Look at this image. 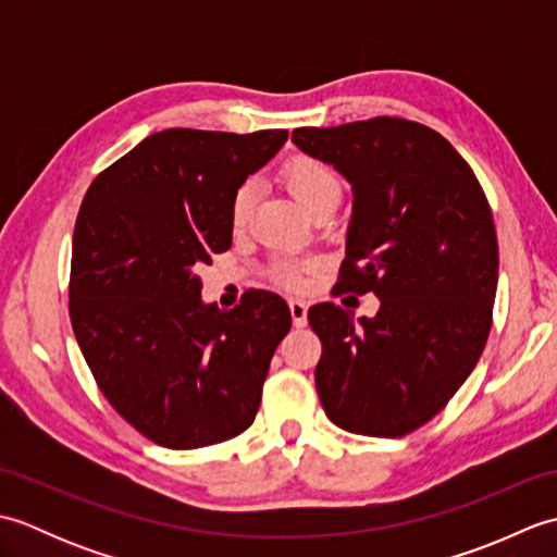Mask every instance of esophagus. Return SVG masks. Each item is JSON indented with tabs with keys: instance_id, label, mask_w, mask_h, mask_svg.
<instances>
[{
	"instance_id": "34e87169",
	"label": "esophagus",
	"mask_w": 557,
	"mask_h": 557,
	"mask_svg": "<svg viewBox=\"0 0 557 557\" xmlns=\"http://www.w3.org/2000/svg\"><path fill=\"white\" fill-rule=\"evenodd\" d=\"M306 311H309V306H306L301 299H289V313L297 327L306 325Z\"/></svg>"
}]
</instances>
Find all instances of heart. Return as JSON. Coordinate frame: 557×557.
<instances>
[{
	"label": "heart",
	"mask_w": 557,
	"mask_h": 557,
	"mask_svg": "<svg viewBox=\"0 0 557 557\" xmlns=\"http://www.w3.org/2000/svg\"><path fill=\"white\" fill-rule=\"evenodd\" d=\"M282 180H285L289 194L306 212L325 203V200H339L342 194L337 174L323 160L309 156L292 158L282 170ZM248 208H251V186L244 184L242 188H236L232 198V222L242 224L248 215ZM309 270V265H282L277 270V277L289 287H301Z\"/></svg>",
	"instance_id": "1"
}]
</instances>
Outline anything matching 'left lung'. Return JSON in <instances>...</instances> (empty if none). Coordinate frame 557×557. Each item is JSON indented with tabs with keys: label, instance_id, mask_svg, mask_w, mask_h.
Wrapping results in <instances>:
<instances>
[{
	"label": "left lung",
	"instance_id": "obj_1",
	"mask_svg": "<svg viewBox=\"0 0 557 557\" xmlns=\"http://www.w3.org/2000/svg\"><path fill=\"white\" fill-rule=\"evenodd\" d=\"M306 156L354 191L337 287L373 292L357 318L315 304V389L327 419L359 435L399 437L431 421L481 357L498 287V236L488 198L441 134L399 116L294 128Z\"/></svg>",
	"mask_w": 557,
	"mask_h": 557
}]
</instances>
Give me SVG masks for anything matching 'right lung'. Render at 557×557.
<instances>
[{"label":"right lung","mask_w":557,"mask_h":557,"mask_svg":"<svg viewBox=\"0 0 557 557\" xmlns=\"http://www.w3.org/2000/svg\"><path fill=\"white\" fill-rule=\"evenodd\" d=\"M256 134L168 128L96 176L71 246L69 315L102 395L148 441L215 445L253 423L292 313L251 292L200 301L196 268L232 246V198L285 146Z\"/></svg>","instance_id":"add662e5"}]
</instances>
